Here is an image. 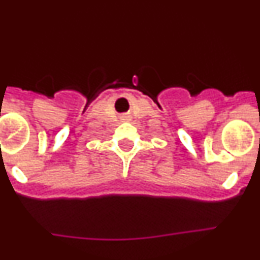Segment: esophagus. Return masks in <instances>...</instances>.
<instances>
[{"label":"esophagus","mask_w":260,"mask_h":260,"mask_svg":"<svg viewBox=\"0 0 260 260\" xmlns=\"http://www.w3.org/2000/svg\"><path fill=\"white\" fill-rule=\"evenodd\" d=\"M124 118H127V117H124Z\"/></svg>","instance_id":"obj_1"}]
</instances>
